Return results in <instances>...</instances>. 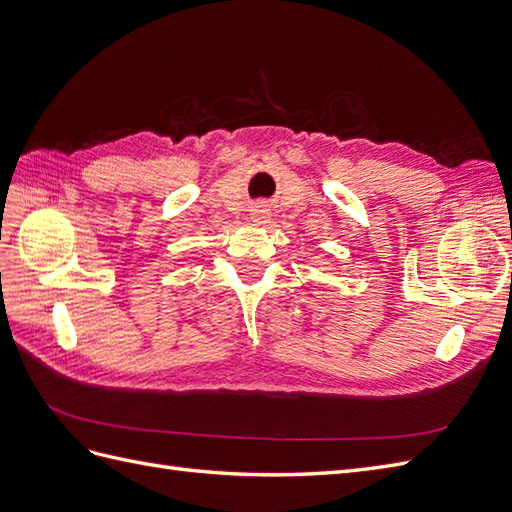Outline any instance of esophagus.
<instances>
[{"label":"esophagus","mask_w":512,"mask_h":512,"mask_svg":"<svg viewBox=\"0 0 512 512\" xmlns=\"http://www.w3.org/2000/svg\"><path fill=\"white\" fill-rule=\"evenodd\" d=\"M269 218H271V213H269L267 205H256V207L252 209V220H254L256 224H267Z\"/></svg>","instance_id":"34e87169"}]
</instances>
